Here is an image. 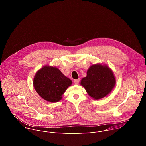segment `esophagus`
Listing matches in <instances>:
<instances>
[{
  "label": "esophagus",
  "instance_id": "obj_1",
  "mask_svg": "<svg viewBox=\"0 0 146 146\" xmlns=\"http://www.w3.org/2000/svg\"><path fill=\"white\" fill-rule=\"evenodd\" d=\"M79 81H80V79H76L74 80V82L75 84H78L79 83Z\"/></svg>",
  "mask_w": 146,
  "mask_h": 146
}]
</instances>
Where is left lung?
Instances as JSON below:
<instances>
[{
    "label": "left lung",
    "mask_w": 146,
    "mask_h": 146,
    "mask_svg": "<svg viewBox=\"0 0 146 146\" xmlns=\"http://www.w3.org/2000/svg\"><path fill=\"white\" fill-rule=\"evenodd\" d=\"M115 83L113 70L106 65L96 64L89 68L87 76L81 79L80 84L91 97L98 100L109 94Z\"/></svg>",
    "instance_id": "1"
}]
</instances>
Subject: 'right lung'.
I'll return each instance as SVG.
<instances>
[{
	"instance_id": "1",
	"label": "right lung",
	"mask_w": 146,
	"mask_h": 146,
	"mask_svg": "<svg viewBox=\"0 0 146 146\" xmlns=\"http://www.w3.org/2000/svg\"><path fill=\"white\" fill-rule=\"evenodd\" d=\"M72 81L55 66L45 65L36 73L33 85L37 93L44 100L52 103L62 98Z\"/></svg>"
}]
</instances>
